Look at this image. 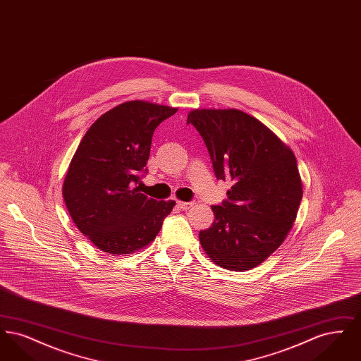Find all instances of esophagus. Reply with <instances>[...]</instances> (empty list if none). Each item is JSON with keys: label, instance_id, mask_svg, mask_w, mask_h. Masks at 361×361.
<instances>
[{"label": "esophagus", "instance_id": "esophagus-1", "mask_svg": "<svg viewBox=\"0 0 361 361\" xmlns=\"http://www.w3.org/2000/svg\"><path fill=\"white\" fill-rule=\"evenodd\" d=\"M193 204H195V203H192V202H190V203H189V202H181V200L177 202V206H178L180 209H189Z\"/></svg>", "mask_w": 361, "mask_h": 361}]
</instances>
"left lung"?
Returning <instances> with one entry per match:
<instances>
[{
	"instance_id": "8db88e82",
	"label": "left lung",
	"mask_w": 361,
	"mask_h": 361,
	"mask_svg": "<svg viewBox=\"0 0 361 361\" xmlns=\"http://www.w3.org/2000/svg\"><path fill=\"white\" fill-rule=\"evenodd\" d=\"M187 123L206 143L216 178L230 181L228 200L212 206L215 221L200 231L208 258L245 272L287 238L303 184L291 149L265 124L240 109H192Z\"/></svg>"
}]
</instances>
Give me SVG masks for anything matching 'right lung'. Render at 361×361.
<instances>
[{"label":"right lung","mask_w":361,"mask_h":361,"mask_svg":"<svg viewBox=\"0 0 361 361\" xmlns=\"http://www.w3.org/2000/svg\"><path fill=\"white\" fill-rule=\"evenodd\" d=\"M176 112L143 100L119 104L89 127L70 161L62 185L70 216L111 256L152 243L176 204L147 197L137 187L157 126Z\"/></svg>","instance_id":"right-lung-1"}]
</instances>
